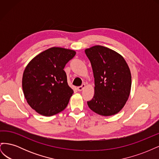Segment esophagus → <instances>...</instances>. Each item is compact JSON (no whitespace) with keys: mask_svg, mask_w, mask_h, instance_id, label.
Returning a JSON list of instances; mask_svg holds the SVG:
<instances>
[{"mask_svg":"<svg viewBox=\"0 0 159 159\" xmlns=\"http://www.w3.org/2000/svg\"><path fill=\"white\" fill-rule=\"evenodd\" d=\"M85 87V84H83L81 86H79V87H78V90L80 91H82V90L84 89Z\"/></svg>","mask_w":159,"mask_h":159,"instance_id":"34e87169","label":"esophagus"}]
</instances>
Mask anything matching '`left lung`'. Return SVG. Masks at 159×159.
Returning a JSON list of instances; mask_svg holds the SVG:
<instances>
[{
  "label": "left lung",
  "instance_id": "left-lung-1",
  "mask_svg": "<svg viewBox=\"0 0 159 159\" xmlns=\"http://www.w3.org/2000/svg\"><path fill=\"white\" fill-rule=\"evenodd\" d=\"M95 80V94L89 107L103 116L119 112L126 103L131 87V75L127 62L114 50L102 46L86 49Z\"/></svg>",
  "mask_w": 159,
  "mask_h": 159
}]
</instances>
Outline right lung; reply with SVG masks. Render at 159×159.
Wrapping results in <instances>:
<instances>
[{
	"mask_svg": "<svg viewBox=\"0 0 159 159\" xmlns=\"http://www.w3.org/2000/svg\"><path fill=\"white\" fill-rule=\"evenodd\" d=\"M75 52L53 47L37 55L27 65L22 76L24 95L30 106L44 116L62 111L74 91L64 70Z\"/></svg>",
	"mask_w": 159,
	"mask_h": 159,
	"instance_id": "obj_1",
	"label": "right lung"
}]
</instances>
